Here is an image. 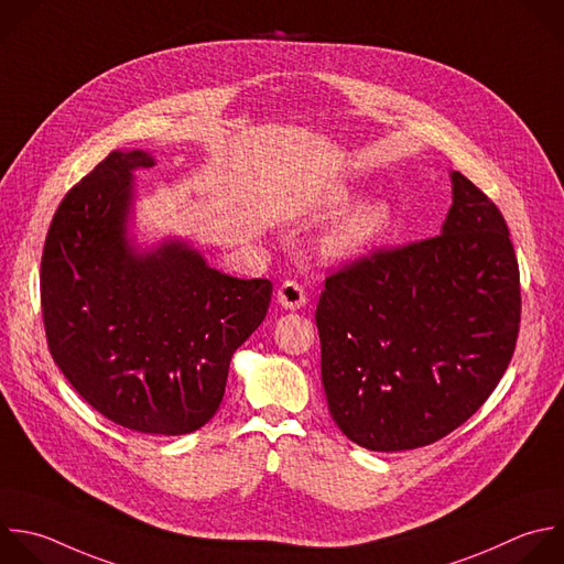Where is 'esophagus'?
Wrapping results in <instances>:
<instances>
[{
    "label": "esophagus",
    "instance_id": "esophagus-1",
    "mask_svg": "<svg viewBox=\"0 0 564 564\" xmlns=\"http://www.w3.org/2000/svg\"><path fill=\"white\" fill-rule=\"evenodd\" d=\"M276 299L279 303L285 307V310H301L307 301V294H305V288L296 281H285L279 292H276Z\"/></svg>",
    "mask_w": 564,
    "mask_h": 564
}]
</instances>
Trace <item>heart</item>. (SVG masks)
<instances>
[{
	"label": "heart",
	"mask_w": 564,
	"mask_h": 564,
	"mask_svg": "<svg viewBox=\"0 0 564 564\" xmlns=\"http://www.w3.org/2000/svg\"><path fill=\"white\" fill-rule=\"evenodd\" d=\"M356 202V195L349 191H340L332 208L336 213L347 210ZM397 224V210L388 199H377L354 208L343 221H338L325 237L323 250L334 261H351L369 252L390 237Z\"/></svg>",
	"instance_id": "1"
}]
</instances>
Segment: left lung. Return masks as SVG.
Wrapping results in <instances>:
<instances>
[{
    "label": "left lung",
    "mask_w": 564,
    "mask_h": 564,
    "mask_svg": "<svg viewBox=\"0 0 564 564\" xmlns=\"http://www.w3.org/2000/svg\"><path fill=\"white\" fill-rule=\"evenodd\" d=\"M449 176L438 237L345 265L316 305L329 414L371 452L454 432L496 390L516 347L520 276L507 224L467 176Z\"/></svg>",
    "instance_id": "obj_1"
}]
</instances>
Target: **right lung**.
Wrapping results in <instances>:
<instances>
[{"label":"right lung","instance_id":"obj_1","mask_svg":"<svg viewBox=\"0 0 564 564\" xmlns=\"http://www.w3.org/2000/svg\"><path fill=\"white\" fill-rule=\"evenodd\" d=\"M152 165L145 150H112L64 197L44 243L42 310L51 354L90 408L181 436L217 414L272 283L224 274L176 237L139 250L134 170Z\"/></svg>","mask_w":564,"mask_h":564}]
</instances>
